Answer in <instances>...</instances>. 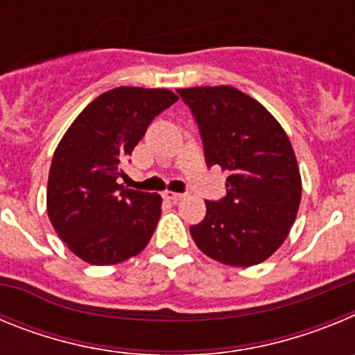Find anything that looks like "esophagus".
<instances>
[{"label": "esophagus", "instance_id": "34e87169", "mask_svg": "<svg viewBox=\"0 0 355 355\" xmlns=\"http://www.w3.org/2000/svg\"><path fill=\"white\" fill-rule=\"evenodd\" d=\"M163 197H165V199H168V200H181V199H184V193H178V192H171V190H165V192H163Z\"/></svg>", "mask_w": 355, "mask_h": 355}]
</instances>
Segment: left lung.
Listing matches in <instances>:
<instances>
[{
	"label": "left lung",
	"instance_id": "8db88e82",
	"mask_svg": "<svg viewBox=\"0 0 355 355\" xmlns=\"http://www.w3.org/2000/svg\"><path fill=\"white\" fill-rule=\"evenodd\" d=\"M205 144L206 163L227 171V196L206 200L192 225L196 245L229 266L268 259L290 234L302 196L299 163L286 131L254 97L229 87L178 89Z\"/></svg>",
	"mask_w": 355,
	"mask_h": 355
}]
</instances>
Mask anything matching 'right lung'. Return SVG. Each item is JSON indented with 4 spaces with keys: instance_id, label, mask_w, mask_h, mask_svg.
Segmentation results:
<instances>
[{
    "instance_id": "add662e5",
    "label": "right lung",
    "mask_w": 355,
    "mask_h": 355,
    "mask_svg": "<svg viewBox=\"0 0 355 355\" xmlns=\"http://www.w3.org/2000/svg\"><path fill=\"white\" fill-rule=\"evenodd\" d=\"M178 101L167 89L117 87L74 119L53 155L48 216L72 254L106 266L142 252L162 215V196L119 184L122 163L147 126Z\"/></svg>"
}]
</instances>
